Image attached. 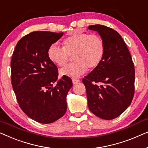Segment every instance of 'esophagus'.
Wrapping results in <instances>:
<instances>
[{"mask_svg": "<svg viewBox=\"0 0 148 148\" xmlns=\"http://www.w3.org/2000/svg\"><path fill=\"white\" fill-rule=\"evenodd\" d=\"M79 82H80V80H79L78 79H75V78L72 79V83H73V84H76V83H78Z\"/></svg>", "mask_w": 148, "mask_h": 148, "instance_id": "esophagus-1", "label": "esophagus"}]
</instances>
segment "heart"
<instances>
[{
	"instance_id": "obj_1",
	"label": "heart",
	"mask_w": 148,
	"mask_h": 148,
	"mask_svg": "<svg viewBox=\"0 0 148 148\" xmlns=\"http://www.w3.org/2000/svg\"><path fill=\"white\" fill-rule=\"evenodd\" d=\"M62 47L53 43L47 49L49 60L56 65L64 66L70 56L74 63L60 70V74L70 78H77L87 70L94 69L101 64L105 54V43L101 36L87 33L74 32L62 42Z\"/></svg>"
}]
</instances>
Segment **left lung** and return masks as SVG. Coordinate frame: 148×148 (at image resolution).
<instances>
[{
    "label": "left lung",
    "instance_id": "obj_1",
    "mask_svg": "<svg viewBox=\"0 0 148 148\" xmlns=\"http://www.w3.org/2000/svg\"><path fill=\"white\" fill-rule=\"evenodd\" d=\"M105 43L101 64L82 79L88 109L103 119H113L123 113L134 95L135 69L132 56L121 36L101 25L88 26ZM97 83L103 85L99 86Z\"/></svg>",
    "mask_w": 148,
    "mask_h": 148
}]
</instances>
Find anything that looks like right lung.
Masks as SVG:
<instances>
[{"instance_id":"add662e5","label":"right lung","mask_w":148,"mask_h":148,"mask_svg":"<svg viewBox=\"0 0 148 148\" xmlns=\"http://www.w3.org/2000/svg\"><path fill=\"white\" fill-rule=\"evenodd\" d=\"M63 35L30 33L18 41L12 56L11 82L18 105L29 117L41 123L56 121L67 110L66 96L72 80L65 76L58 80L57 66L47 56L49 47Z\"/></svg>"}]
</instances>
